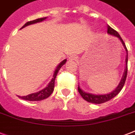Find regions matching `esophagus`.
Listing matches in <instances>:
<instances>
[{
	"label": "esophagus",
	"instance_id": "obj_1",
	"mask_svg": "<svg viewBox=\"0 0 135 135\" xmlns=\"http://www.w3.org/2000/svg\"><path fill=\"white\" fill-rule=\"evenodd\" d=\"M69 61H76L77 59H78V57L76 56V55H71V56H70L69 58Z\"/></svg>",
	"mask_w": 135,
	"mask_h": 135
}]
</instances>
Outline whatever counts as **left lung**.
I'll list each match as a JSON object with an SVG mask.
<instances>
[{
	"label": "left lung",
	"instance_id": "left-lung-1",
	"mask_svg": "<svg viewBox=\"0 0 135 135\" xmlns=\"http://www.w3.org/2000/svg\"><path fill=\"white\" fill-rule=\"evenodd\" d=\"M107 33L113 36L116 37L117 38L120 40V41L121 42L122 45L123 46L124 49L126 50V66H125V71H124L123 75L122 77L121 80L120 81L119 84L118 85V86L115 88V90H113V91L110 93L108 94H92V93H90V92H85L84 90H83L82 89L80 88V87L78 85V92L80 93L83 98L85 100H86L88 102L92 103V104H102L106 102L111 100V99H113V97H115L117 95L122 88H123L124 84L126 83V77H127V73H128V50L126 48V44L123 41V39L120 37L118 33L115 31L113 28H112L110 26H108V31H107Z\"/></svg>",
	"mask_w": 135,
	"mask_h": 135
}]
</instances>
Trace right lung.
<instances>
[{
	"label": "right lung",
	"mask_w": 135,
	"mask_h": 135,
	"mask_svg": "<svg viewBox=\"0 0 135 135\" xmlns=\"http://www.w3.org/2000/svg\"><path fill=\"white\" fill-rule=\"evenodd\" d=\"M47 19V17H43V18H39V19H36V20H33V21H30V22H26V24H24V26H22V28L26 27V26H28V25H31V24H36V23H38V22H41ZM66 59H64L62 61H61L60 63L57 66V67L55 69V71H54V74L52 76V78L51 79L50 82L49 83L48 85L45 87V88L43 89V90H40L38 92H35V93H31L30 94H28L26 96H18L19 97H20L22 99H24V100H28V101H41L43 99H45L47 98L48 97L50 96V94L52 93L53 90H54V88H55V78H56V76H57L58 72L60 70L62 66L66 64Z\"/></svg>",
	"instance_id": "right-lung-1"
}]
</instances>
